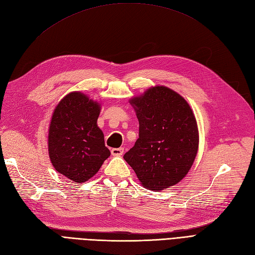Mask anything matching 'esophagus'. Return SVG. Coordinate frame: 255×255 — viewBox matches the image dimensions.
Wrapping results in <instances>:
<instances>
[{
	"label": "esophagus",
	"instance_id": "34e87169",
	"mask_svg": "<svg viewBox=\"0 0 255 255\" xmlns=\"http://www.w3.org/2000/svg\"><path fill=\"white\" fill-rule=\"evenodd\" d=\"M123 152H125V149L123 148H113L111 150L112 155H114V156H120V155H122Z\"/></svg>",
	"mask_w": 255,
	"mask_h": 255
}]
</instances>
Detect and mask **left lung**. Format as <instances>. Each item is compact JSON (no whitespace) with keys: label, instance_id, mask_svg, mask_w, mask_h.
<instances>
[{"label":"left lung","instance_id":"obj_1","mask_svg":"<svg viewBox=\"0 0 255 255\" xmlns=\"http://www.w3.org/2000/svg\"><path fill=\"white\" fill-rule=\"evenodd\" d=\"M139 138L123 158L145 188L163 190L187 174L197 155L199 134L188 103L175 91L152 87L130 100Z\"/></svg>","mask_w":255,"mask_h":255}]
</instances>
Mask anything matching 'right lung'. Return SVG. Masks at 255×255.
<instances>
[{
  "label": "right lung",
  "instance_id": "right-lung-1",
  "mask_svg": "<svg viewBox=\"0 0 255 255\" xmlns=\"http://www.w3.org/2000/svg\"><path fill=\"white\" fill-rule=\"evenodd\" d=\"M100 105L81 92L67 95L53 113L49 155L56 170L75 183L94 176L111 155L97 126Z\"/></svg>",
  "mask_w": 255,
  "mask_h": 255
}]
</instances>
